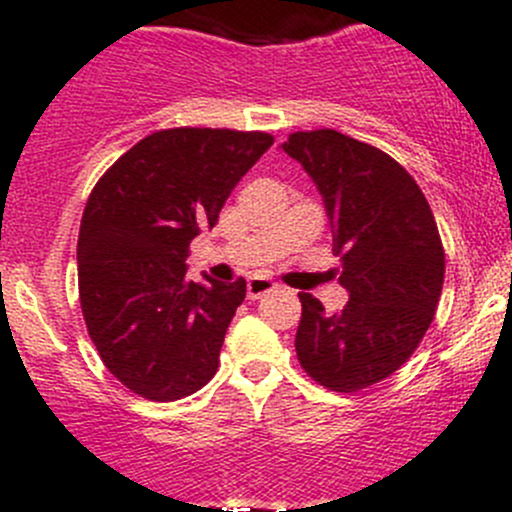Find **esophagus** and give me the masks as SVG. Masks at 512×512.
I'll use <instances>...</instances> for the list:
<instances>
[{
  "label": "esophagus",
  "instance_id": "34e87169",
  "mask_svg": "<svg viewBox=\"0 0 512 512\" xmlns=\"http://www.w3.org/2000/svg\"><path fill=\"white\" fill-rule=\"evenodd\" d=\"M277 285L272 280H267V277H252L250 282H247V297L250 299H260L262 294L272 292Z\"/></svg>",
  "mask_w": 512,
  "mask_h": 512
}]
</instances>
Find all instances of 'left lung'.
Returning <instances> with one entry per match:
<instances>
[{
  "label": "left lung",
  "mask_w": 512,
  "mask_h": 512,
  "mask_svg": "<svg viewBox=\"0 0 512 512\" xmlns=\"http://www.w3.org/2000/svg\"><path fill=\"white\" fill-rule=\"evenodd\" d=\"M280 148L322 195L349 292L339 314L299 294L294 349L314 381L352 394L401 369L431 327L446 272L441 237L416 180L379 148L332 128L292 133Z\"/></svg>",
  "instance_id": "obj_1"
}]
</instances>
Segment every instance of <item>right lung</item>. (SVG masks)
I'll return each mask as SVG.
<instances>
[{"mask_svg": "<svg viewBox=\"0 0 512 512\" xmlns=\"http://www.w3.org/2000/svg\"><path fill=\"white\" fill-rule=\"evenodd\" d=\"M272 146L267 133L170 128L123 153L91 190L79 232V294L91 342L126 389L175 401L220 364L245 280H188V247L242 175Z\"/></svg>", "mask_w": 512, "mask_h": 512, "instance_id": "right-lung-1", "label": "right lung"}]
</instances>
